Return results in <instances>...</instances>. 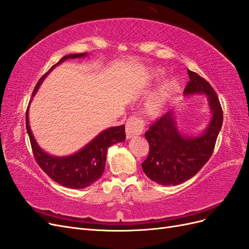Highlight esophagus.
Segmentation results:
<instances>
[{
	"mask_svg": "<svg viewBox=\"0 0 249 249\" xmlns=\"http://www.w3.org/2000/svg\"><path fill=\"white\" fill-rule=\"evenodd\" d=\"M143 130V123L138 117H130L126 123V138L130 140L134 136L142 134Z\"/></svg>",
	"mask_w": 249,
	"mask_h": 249,
	"instance_id": "esophagus-1",
	"label": "esophagus"
}]
</instances>
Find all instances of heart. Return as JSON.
<instances>
[{
  "instance_id": "heart-1",
  "label": "heart",
  "mask_w": 249,
  "mask_h": 249,
  "mask_svg": "<svg viewBox=\"0 0 249 249\" xmlns=\"http://www.w3.org/2000/svg\"><path fill=\"white\" fill-rule=\"evenodd\" d=\"M163 75L164 71L161 68H156L151 72L150 78L154 79V81H158V79L163 77ZM180 89V84L177 79H167L143 103V115L151 119L161 116L168 102L174 98L175 95L179 93Z\"/></svg>"
}]
</instances>
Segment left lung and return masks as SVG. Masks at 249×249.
Here are the masks:
<instances>
[{"label": "left lung", "instance_id": "1", "mask_svg": "<svg viewBox=\"0 0 249 249\" xmlns=\"http://www.w3.org/2000/svg\"><path fill=\"white\" fill-rule=\"evenodd\" d=\"M187 73L190 81L184 96L206 95L211 119L197 135H187L179 130L174 110L167 111L151 125L145 133L150 152L142 167L149 179L160 185H178L194 177L211 157L222 126V109L214 89L196 72L188 70Z\"/></svg>", "mask_w": 249, "mask_h": 249}]
</instances>
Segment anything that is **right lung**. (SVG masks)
<instances>
[{"instance_id":"right-lung-1","label":"right lung","mask_w":249,"mask_h":249,"mask_svg":"<svg viewBox=\"0 0 249 249\" xmlns=\"http://www.w3.org/2000/svg\"><path fill=\"white\" fill-rule=\"evenodd\" d=\"M87 55L88 53H71L63 57L39 79L33 94H32V97H34L40 85L53 68L66 60L85 58ZM31 101L32 100H30V103ZM29 108L30 104L27 108L26 126L36 161L51 179L62 186L72 189H82L90 186L91 184L97 181L104 172L108 148L115 143L124 142L126 139L124 125L109 127L96 135L90 142H88L84 148L75 153L68 156H53L45 152L36 142L29 123Z\"/></svg>"}]
</instances>
